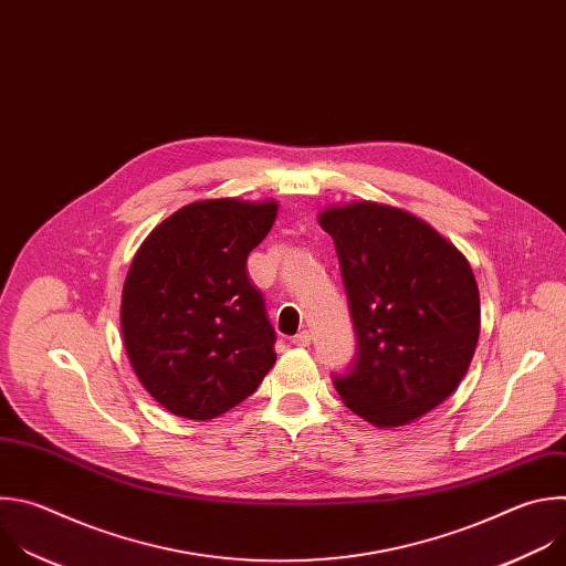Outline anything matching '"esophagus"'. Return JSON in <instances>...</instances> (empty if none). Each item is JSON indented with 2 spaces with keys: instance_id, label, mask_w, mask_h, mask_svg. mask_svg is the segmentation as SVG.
Listing matches in <instances>:
<instances>
[{
  "instance_id": "1",
  "label": "esophagus",
  "mask_w": 566,
  "mask_h": 566,
  "mask_svg": "<svg viewBox=\"0 0 566 566\" xmlns=\"http://www.w3.org/2000/svg\"><path fill=\"white\" fill-rule=\"evenodd\" d=\"M310 342H312V334H310L307 329L298 332V334L292 338V344H294V346H298V348H307V346H310Z\"/></svg>"
}]
</instances>
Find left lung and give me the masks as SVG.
<instances>
[{
	"label": "left lung",
	"mask_w": 566,
	"mask_h": 566,
	"mask_svg": "<svg viewBox=\"0 0 566 566\" xmlns=\"http://www.w3.org/2000/svg\"><path fill=\"white\" fill-rule=\"evenodd\" d=\"M334 239L357 355L334 388L366 421L403 426L464 379L480 338V292L469 261L417 216L353 202L318 216Z\"/></svg>",
	"instance_id": "left-lung-1"
}]
</instances>
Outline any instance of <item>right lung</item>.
I'll list each match as a JSON object with an SVG mask.
<instances>
[{"instance_id":"right-lung-1","label":"right lung","mask_w":566,"mask_h":566,"mask_svg":"<svg viewBox=\"0 0 566 566\" xmlns=\"http://www.w3.org/2000/svg\"><path fill=\"white\" fill-rule=\"evenodd\" d=\"M276 202H191L147 237L123 290L129 361L169 412L213 419L248 399L276 361V332L248 256Z\"/></svg>"}]
</instances>
